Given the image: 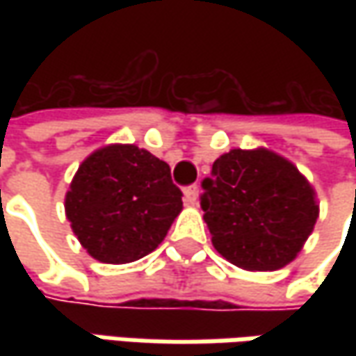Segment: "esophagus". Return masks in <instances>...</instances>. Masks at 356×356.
<instances>
[{"mask_svg":"<svg viewBox=\"0 0 356 356\" xmlns=\"http://www.w3.org/2000/svg\"><path fill=\"white\" fill-rule=\"evenodd\" d=\"M184 200L188 204H196L198 202V186H186L184 188Z\"/></svg>","mask_w":356,"mask_h":356,"instance_id":"esophagus-1","label":"esophagus"}]
</instances>
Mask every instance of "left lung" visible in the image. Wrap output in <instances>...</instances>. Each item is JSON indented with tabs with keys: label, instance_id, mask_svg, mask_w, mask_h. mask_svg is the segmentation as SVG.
<instances>
[{
	"label": "left lung",
	"instance_id": "obj_1",
	"mask_svg": "<svg viewBox=\"0 0 356 356\" xmlns=\"http://www.w3.org/2000/svg\"><path fill=\"white\" fill-rule=\"evenodd\" d=\"M202 190L200 206L213 248L250 271L293 261L319 216L307 180L269 150H229L213 162Z\"/></svg>",
	"mask_w": 356,
	"mask_h": 356
}]
</instances>
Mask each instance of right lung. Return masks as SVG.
Here are the masks:
<instances>
[{
    "label": "right lung",
    "instance_id": "obj_1",
    "mask_svg": "<svg viewBox=\"0 0 356 356\" xmlns=\"http://www.w3.org/2000/svg\"><path fill=\"white\" fill-rule=\"evenodd\" d=\"M180 210L170 166L134 144L90 154L65 198L75 236L103 264H129L156 250Z\"/></svg>",
    "mask_w": 356,
    "mask_h": 356
}]
</instances>
